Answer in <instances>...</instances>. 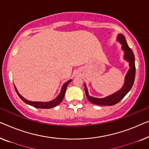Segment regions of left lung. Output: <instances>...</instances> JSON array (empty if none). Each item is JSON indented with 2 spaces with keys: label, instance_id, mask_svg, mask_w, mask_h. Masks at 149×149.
<instances>
[{
  "label": "left lung",
  "instance_id": "8db88e82",
  "mask_svg": "<svg viewBox=\"0 0 149 149\" xmlns=\"http://www.w3.org/2000/svg\"><path fill=\"white\" fill-rule=\"evenodd\" d=\"M118 40L122 45V49L124 51V57L130 64V69L125 75V80L123 86L120 91L117 92L113 95H110L107 97L103 98H94L90 96L88 93V91L86 85H84L85 93L86 95L88 100L92 103L97 104V105H108L111 106L119 102L124 96L127 95V93L130 91L134 84V81L135 79L136 75V68H135V57L134 54L130 48L128 47L125 40V37L122 34H119L117 36Z\"/></svg>",
  "mask_w": 149,
  "mask_h": 149
}]
</instances>
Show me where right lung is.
Returning a JSON list of instances; mask_svg holds the SVG:
<instances>
[{"label": "right lung", "mask_w": 149, "mask_h": 149, "mask_svg": "<svg viewBox=\"0 0 149 149\" xmlns=\"http://www.w3.org/2000/svg\"><path fill=\"white\" fill-rule=\"evenodd\" d=\"M71 81H72V80L68 81V82H66L63 86V87H62V88H61V93L59 94V95H58L57 97L55 98V99L53 100H52V101L47 102H32V101H30V100H28L25 99V98L23 97V96H22L19 95V94L17 90L16 89V88H15V86H14V87H15V91H16L17 94L18 96H19V98H21V99H22L24 102H26V103L30 104V105L32 106V107H36V108H39V109H51L52 107H54L58 105V104H60V102H61L63 99V97H64L65 93L67 87H68L69 83H70Z\"/></svg>", "instance_id": "1"}]
</instances>
